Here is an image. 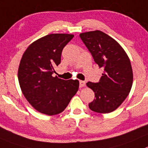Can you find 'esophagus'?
<instances>
[{
  "instance_id": "esophagus-1",
  "label": "esophagus",
  "mask_w": 148,
  "mask_h": 148,
  "mask_svg": "<svg viewBox=\"0 0 148 148\" xmlns=\"http://www.w3.org/2000/svg\"><path fill=\"white\" fill-rule=\"evenodd\" d=\"M85 86H86V82L82 80L79 81V88H83Z\"/></svg>"
}]
</instances>
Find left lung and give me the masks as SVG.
Instances as JSON below:
<instances>
[{
  "instance_id": "left-lung-1",
  "label": "left lung",
  "mask_w": 148,
  "mask_h": 148,
  "mask_svg": "<svg viewBox=\"0 0 148 148\" xmlns=\"http://www.w3.org/2000/svg\"><path fill=\"white\" fill-rule=\"evenodd\" d=\"M104 74L97 83L88 82L95 99L88 105L91 110L100 114L117 109L129 94L133 84V71L128 56L114 38L99 30L79 34Z\"/></svg>"
}]
</instances>
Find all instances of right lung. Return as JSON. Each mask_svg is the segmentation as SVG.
I'll return each mask as SVG.
<instances>
[{"label":"right lung","mask_w":148,"mask_h":148,"mask_svg":"<svg viewBox=\"0 0 148 148\" xmlns=\"http://www.w3.org/2000/svg\"><path fill=\"white\" fill-rule=\"evenodd\" d=\"M73 38L70 34H47L31 43L23 54L18 74L20 86L40 113L52 116L62 112L79 89L77 79L52 76L60 63L62 49Z\"/></svg>","instance_id":"obj_1"}]
</instances>
